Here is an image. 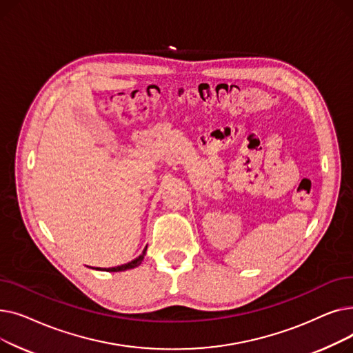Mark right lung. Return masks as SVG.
I'll return each mask as SVG.
<instances>
[{
	"instance_id": "1",
	"label": "right lung",
	"mask_w": 353,
	"mask_h": 353,
	"mask_svg": "<svg viewBox=\"0 0 353 353\" xmlns=\"http://www.w3.org/2000/svg\"><path fill=\"white\" fill-rule=\"evenodd\" d=\"M145 250H147V248L143 250V253H141L139 257L134 259V261L128 262V263H124V265H120V266H116V268H108V269H105V270H107V272H123V270H127V269H134V268H137V266L141 265L143 259H144V256H145Z\"/></svg>"
}]
</instances>
